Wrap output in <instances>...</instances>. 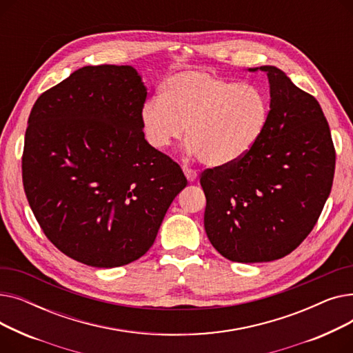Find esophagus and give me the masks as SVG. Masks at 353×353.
<instances>
[{
	"instance_id": "esophagus-1",
	"label": "esophagus",
	"mask_w": 353,
	"mask_h": 353,
	"mask_svg": "<svg viewBox=\"0 0 353 353\" xmlns=\"http://www.w3.org/2000/svg\"><path fill=\"white\" fill-rule=\"evenodd\" d=\"M183 172H184V176H186V179H188L190 183H192V181H196L197 177H199L197 172L189 169V167H183Z\"/></svg>"
}]
</instances>
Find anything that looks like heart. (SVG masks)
<instances>
[{"label": "heart", "mask_w": 353, "mask_h": 353, "mask_svg": "<svg viewBox=\"0 0 353 353\" xmlns=\"http://www.w3.org/2000/svg\"><path fill=\"white\" fill-rule=\"evenodd\" d=\"M269 117L265 90L200 70L169 77L160 99L141 108L148 143L163 150L180 140L186 127L188 153L209 167L232 165L249 154L265 134Z\"/></svg>", "instance_id": "obj_1"}]
</instances>
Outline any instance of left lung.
<instances>
[{
  "label": "left lung",
  "mask_w": 353,
  "mask_h": 353,
  "mask_svg": "<svg viewBox=\"0 0 353 353\" xmlns=\"http://www.w3.org/2000/svg\"><path fill=\"white\" fill-rule=\"evenodd\" d=\"M268 74L270 117L250 153L206 169L205 229L232 262L257 263L298 248L322 213L335 174V145L321 104L273 65Z\"/></svg>",
  "instance_id": "left-lung-1"
}]
</instances>
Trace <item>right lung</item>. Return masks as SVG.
Wrapping results in <instances>:
<instances>
[{
    "mask_svg": "<svg viewBox=\"0 0 353 353\" xmlns=\"http://www.w3.org/2000/svg\"><path fill=\"white\" fill-rule=\"evenodd\" d=\"M145 87L132 65H87L37 99L26 132L23 183L44 234L94 268H117L154 243L180 165L144 139Z\"/></svg>",
    "mask_w": 353,
    "mask_h": 353,
    "instance_id": "add662e5",
    "label": "right lung"
}]
</instances>
